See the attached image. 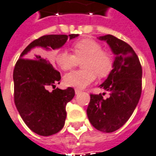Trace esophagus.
I'll return each mask as SVG.
<instances>
[{
	"mask_svg": "<svg viewBox=\"0 0 156 156\" xmlns=\"http://www.w3.org/2000/svg\"><path fill=\"white\" fill-rule=\"evenodd\" d=\"M81 90L80 89H78V88H75V94H80L81 93Z\"/></svg>",
	"mask_w": 156,
	"mask_h": 156,
	"instance_id": "obj_1",
	"label": "esophagus"
}]
</instances>
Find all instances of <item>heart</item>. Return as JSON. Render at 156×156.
I'll return each mask as SVG.
<instances>
[{"label":"heart","instance_id":"heart-1","mask_svg":"<svg viewBox=\"0 0 156 156\" xmlns=\"http://www.w3.org/2000/svg\"><path fill=\"white\" fill-rule=\"evenodd\" d=\"M74 54L68 50H62L55 56V61L62 70H69L84 60L82 66L84 69L76 70L65 75L63 80L68 86L83 88L98 77H105L111 71L113 59L108 52L102 50L101 45L92 39H83L73 45Z\"/></svg>","mask_w":156,"mask_h":156}]
</instances>
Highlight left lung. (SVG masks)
Segmentation results:
<instances>
[{"label": "left lung", "mask_w": 156, "mask_h": 156, "mask_svg": "<svg viewBox=\"0 0 156 156\" xmlns=\"http://www.w3.org/2000/svg\"><path fill=\"white\" fill-rule=\"evenodd\" d=\"M105 41L115 55L113 69L100 88L109 93L90 94L87 115L98 130L111 133L124 125L136 108L141 95L142 68L138 56L129 45L112 35L98 37Z\"/></svg>", "instance_id": "left-lung-1"}]
</instances>
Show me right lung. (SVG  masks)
<instances>
[{
  "label": "right lung",
  "instance_id": "obj_1",
  "mask_svg": "<svg viewBox=\"0 0 156 156\" xmlns=\"http://www.w3.org/2000/svg\"><path fill=\"white\" fill-rule=\"evenodd\" d=\"M77 37L78 34L42 36L24 49L16 63L13 71L16 107L29 129L39 135L49 136L63 128L66 105L73 98L75 92L73 88H55L61 79L60 73L39 55L37 48L58 49ZM50 87L54 88L52 91L49 90Z\"/></svg>",
  "mask_w": 156,
  "mask_h": 156
}]
</instances>
